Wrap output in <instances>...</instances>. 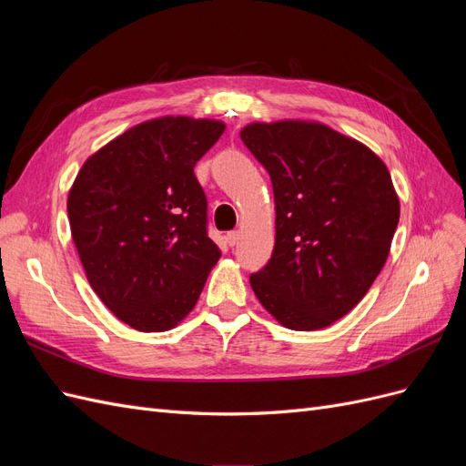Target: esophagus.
<instances>
[{
    "label": "esophagus",
    "instance_id": "1",
    "mask_svg": "<svg viewBox=\"0 0 466 466\" xmlns=\"http://www.w3.org/2000/svg\"><path fill=\"white\" fill-rule=\"evenodd\" d=\"M225 238H228V245L229 247H235L238 243V238H241V233H238V231H229Z\"/></svg>",
    "mask_w": 466,
    "mask_h": 466
}]
</instances>
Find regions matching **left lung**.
Listing matches in <instances>:
<instances>
[{
    "instance_id": "left-lung-1",
    "label": "left lung",
    "mask_w": 466,
    "mask_h": 466,
    "mask_svg": "<svg viewBox=\"0 0 466 466\" xmlns=\"http://www.w3.org/2000/svg\"><path fill=\"white\" fill-rule=\"evenodd\" d=\"M241 139L270 175L276 204L272 258L250 276L252 291L286 329H327L389 257L400 216L389 168L319 122H255Z\"/></svg>"
}]
</instances>
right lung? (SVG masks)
Instances as JSON below:
<instances>
[{
	"mask_svg": "<svg viewBox=\"0 0 466 466\" xmlns=\"http://www.w3.org/2000/svg\"><path fill=\"white\" fill-rule=\"evenodd\" d=\"M223 130L188 116L137 124L91 155L69 190V228L89 284L136 330L177 327L221 257L194 165Z\"/></svg>",
	"mask_w": 466,
	"mask_h": 466,
	"instance_id": "right-lung-1",
	"label": "right lung"
}]
</instances>
